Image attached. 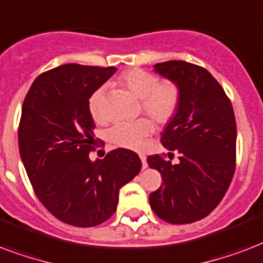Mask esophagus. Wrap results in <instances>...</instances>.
<instances>
[{"label": "esophagus", "instance_id": "1", "mask_svg": "<svg viewBox=\"0 0 263 263\" xmlns=\"http://www.w3.org/2000/svg\"><path fill=\"white\" fill-rule=\"evenodd\" d=\"M140 159H141L142 168L148 167V163H146V158H145V156H144V155H140Z\"/></svg>", "mask_w": 263, "mask_h": 263}]
</instances>
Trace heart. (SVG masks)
<instances>
[{
  "label": "heart",
  "instance_id": "1",
  "mask_svg": "<svg viewBox=\"0 0 263 263\" xmlns=\"http://www.w3.org/2000/svg\"><path fill=\"white\" fill-rule=\"evenodd\" d=\"M119 83L141 100L142 111L160 125L174 118L180 107V89L172 81L159 82V78L149 71L134 68L121 75ZM105 86L97 87L89 97L87 108L93 121H107L105 111ZM154 132V125L148 119L121 122L108 130V141L127 149L141 148L144 138Z\"/></svg>",
  "mask_w": 263,
  "mask_h": 263
}]
</instances>
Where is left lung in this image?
Segmentation results:
<instances>
[{
	"mask_svg": "<svg viewBox=\"0 0 263 263\" xmlns=\"http://www.w3.org/2000/svg\"><path fill=\"white\" fill-rule=\"evenodd\" d=\"M154 68L180 89L178 111L160 138L164 148L178 152L180 162L148 156V166L163 178L149 195L151 209L168 223L195 222L219 204L235 174V114L221 85L203 67L170 60Z\"/></svg>",
	"mask_w": 263,
	"mask_h": 263,
	"instance_id": "8db88e82",
	"label": "left lung"
}]
</instances>
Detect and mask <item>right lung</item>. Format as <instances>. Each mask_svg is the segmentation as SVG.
<instances>
[{
    "mask_svg": "<svg viewBox=\"0 0 263 263\" xmlns=\"http://www.w3.org/2000/svg\"><path fill=\"white\" fill-rule=\"evenodd\" d=\"M115 67L64 64L41 74L24 99L20 158L36 197L50 214L79 228L111 218L119 189L141 170L136 152L118 148L91 162L95 149L87 101Z\"/></svg>",
    "mask_w": 263,
    "mask_h": 263,
    "instance_id": "right-lung-1",
    "label": "right lung"
}]
</instances>
